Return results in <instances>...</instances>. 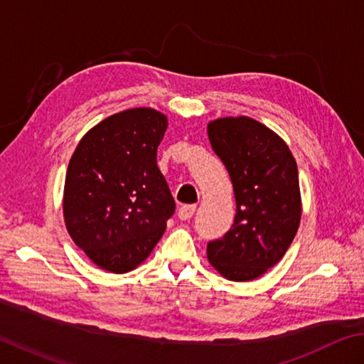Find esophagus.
<instances>
[{
    "mask_svg": "<svg viewBox=\"0 0 364 364\" xmlns=\"http://www.w3.org/2000/svg\"><path fill=\"white\" fill-rule=\"evenodd\" d=\"M196 210V205L195 204H187V205H182L179 212H177V217H179L182 221H187L193 217V213Z\"/></svg>",
    "mask_w": 364,
    "mask_h": 364,
    "instance_id": "34e87169",
    "label": "esophagus"
}]
</instances>
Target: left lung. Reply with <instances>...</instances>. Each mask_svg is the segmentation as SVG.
Returning <instances> with one entry per match:
<instances>
[{"label": "left lung", "mask_w": 364, "mask_h": 364, "mask_svg": "<svg viewBox=\"0 0 364 364\" xmlns=\"http://www.w3.org/2000/svg\"><path fill=\"white\" fill-rule=\"evenodd\" d=\"M207 133L231 177L237 205L234 225L207 243V257L228 279H256L281 261L300 225L295 159L275 132L247 116L212 121Z\"/></svg>", "instance_id": "left-lung-1"}]
</instances>
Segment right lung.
<instances>
[{"instance_id": "obj_1", "label": "right lung", "mask_w": 364, "mask_h": 364, "mask_svg": "<svg viewBox=\"0 0 364 364\" xmlns=\"http://www.w3.org/2000/svg\"><path fill=\"white\" fill-rule=\"evenodd\" d=\"M165 114L132 108L81 138L65 174V228L100 269L125 273L151 255L176 210L157 149Z\"/></svg>"}]
</instances>
